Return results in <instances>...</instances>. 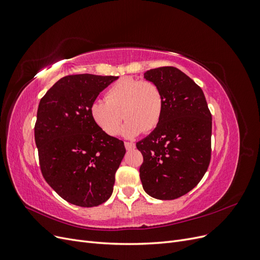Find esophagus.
<instances>
[{
    "mask_svg": "<svg viewBox=\"0 0 260 260\" xmlns=\"http://www.w3.org/2000/svg\"><path fill=\"white\" fill-rule=\"evenodd\" d=\"M124 147H125V149H128V151H131V149L136 147V144L131 143V142H124Z\"/></svg>",
    "mask_w": 260,
    "mask_h": 260,
    "instance_id": "1",
    "label": "esophagus"
}]
</instances>
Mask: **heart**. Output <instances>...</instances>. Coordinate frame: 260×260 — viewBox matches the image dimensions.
Segmentation results:
<instances>
[{
	"instance_id": "b5f03b06",
	"label": "heart",
	"mask_w": 260,
	"mask_h": 260,
	"mask_svg": "<svg viewBox=\"0 0 260 260\" xmlns=\"http://www.w3.org/2000/svg\"><path fill=\"white\" fill-rule=\"evenodd\" d=\"M164 111V96L155 82L135 78H122L105 93V101L95 100L90 114L98 127L108 136L119 132L122 117L125 121L122 135L133 138L141 132H151L158 125Z\"/></svg>"
}]
</instances>
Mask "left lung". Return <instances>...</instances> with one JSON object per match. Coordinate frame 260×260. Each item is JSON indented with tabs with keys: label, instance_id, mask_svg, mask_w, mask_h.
<instances>
[{
	"label": "left lung",
	"instance_id": "obj_1",
	"mask_svg": "<svg viewBox=\"0 0 260 260\" xmlns=\"http://www.w3.org/2000/svg\"><path fill=\"white\" fill-rule=\"evenodd\" d=\"M148 81L159 86L164 111L158 125L139 141L143 155L140 178L157 200H175L199 184L211 156V114L203 90L171 66L149 69Z\"/></svg>",
	"mask_w": 260,
	"mask_h": 260
}]
</instances>
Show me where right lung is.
Returning <instances> with one entry per match:
<instances>
[{
  "mask_svg": "<svg viewBox=\"0 0 260 260\" xmlns=\"http://www.w3.org/2000/svg\"><path fill=\"white\" fill-rule=\"evenodd\" d=\"M90 74L61 78L39 103L35 140L46 182L61 199L94 207L113 193L115 174L125 148L93 121L90 107L117 80Z\"/></svg>",
  "mask_w": 260,
  "mask_h": 260,
  "instance_id": "add662e5",
  "label": "right lung"
}]
</instances>
